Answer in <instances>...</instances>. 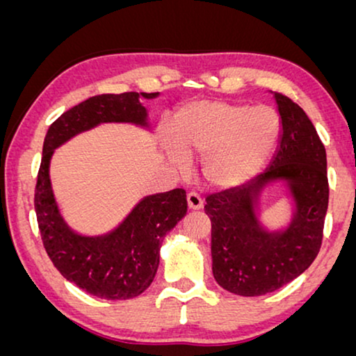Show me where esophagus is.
<instances>
[{
	"mask_svg": "<svg viewBox=\"0 0 356 356\" xmlns=\"http://www.w3.org/2000/svg\"><path fill=\"white\" fill-rule=\"evenodd\" d=\"M186 199H188V206H189V209H193V211H197V209H202L204 201H202V197L199 196L197 193H194V191L188 193Z\"/></svg>",
	"mask_w": 356,
	"mask_h": 356,
	"instance_id": "1",
	"label": "esophagus"
}]
</instances>
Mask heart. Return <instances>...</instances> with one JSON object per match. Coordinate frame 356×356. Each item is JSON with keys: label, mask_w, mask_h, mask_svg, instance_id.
I'll list each match as a JSON object with an SVG mask.
<instances>
[{"label": "heart", "mask_w": 356, "mask_h": 356, "mask_svg": "<svg viewBox=\"0 0 356 356\" xmlns=\"http://www.w3.org/2000/svg\"><path fill=\"white\" fill-rule=\"evenodd\" d=\"M280 136V120L266 105L194 102L175 118V139L165 138L173 167L188 170L189 155L204 157L202 173L216 188H235L264 168Z\"/></svg>", "instance_id": "1"}]
</instances>
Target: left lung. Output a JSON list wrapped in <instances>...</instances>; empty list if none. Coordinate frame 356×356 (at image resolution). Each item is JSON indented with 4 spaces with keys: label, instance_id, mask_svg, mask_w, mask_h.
<instances>
[{
    "label": "left lung",
    "instance_id": "1",
    "mask_svg": "<svg viewBox=\"0 0 356 356\" xmlns=\"http://www.w3.org/2000/svg\"><path fill=\"white\" fill-rule=\"evenodd\" d=\"M272 94L280 138L270 165L241 186L207 196L204 206L212 223L213 279L241 296L279 290L313 264L329 204L327 159L314 124L293 100ZM274 184L286 188L292 216L270 231L260 220V197Z\"/></svg>",
    "mask_w": 356,
    "mask_h": 356
}]
</instances>
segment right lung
<instances>
[{
	"label": "right lung",
	"instance_id": "obj_1",
	"mask_svg": "<svg viewBox=\"0 0 356 356\" xmlns=\"http://www.w3.org/2000/svg\"><path fill=\"white\" fill-rule=\"evenodd\" d=\"M140 97L157 99L159 92L102 94L65 111L48 129L38 170L33 204L48 256L66 280L105 300H129L149 289L157 274L165 235L186 216V193L177 188L150 194L113 230L82 235L61 216L51 188L50 162L55 149L99 124L129 123L150 131Z\"/></svg>",
	"mask_w": 356,
	"mask_h": 356
}]
</instances>
